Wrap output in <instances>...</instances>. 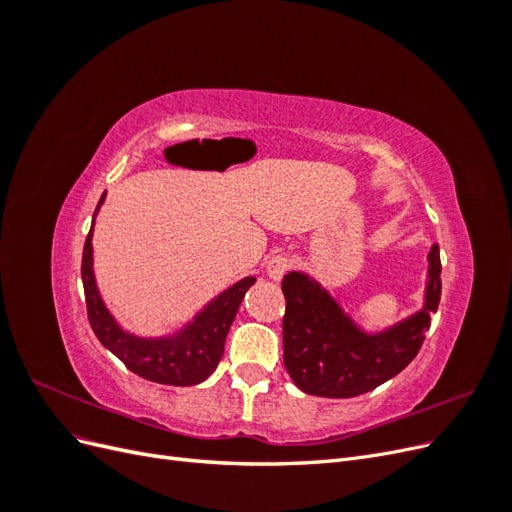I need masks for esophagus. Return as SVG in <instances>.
Returning <instances> with one entry per match:
<instances>
[{"instance_id": "1", "label": "esophagus", "mask_w": 512, "mask_h": 512, "mask_svg": "<svg viewBox=\"0 0 512 512\" xmlns=\"http://www.w3.org/2000/svg\"><path fill=\"white\" fill-rule=\"evenodd\" d=\"M288 269H290V258L284 254H275L267 260V275L273 282H280L282 277L288 273Z\"/></svg>"}]
</instances>
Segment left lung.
<instances>
[{
    "label": "left lung",
    "instance_id": "8db88e82",
    "mask_svg": "<svg viewBox=\"0 0 512 512\" xmlns=\"http://www.w3.org/2000/svg\"><path fill=\"white\" fill-rule=\"evenodd\" d=\"M440 247L429 252V282L421 312L376 335H367L331 294L305 273L282 280L284 365L307 395L346 399L374 391L397 376L421 350L442 294Z\"/></svg>",
    "mask_w": 512,
    "mask_h": 512
}]
</instances>
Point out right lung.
Returning a JSON list of instances; mask_svg holds the SVG:
<instances>
[{"instance_id": "1", "label": "right lung", "mask_w": 512, "mask_h": 512, "mask_svg": "<svg viewBox=\"0 0 512 512\" xmlns=\"http://www.w3.org/2000/svg\"><path fill=\"white\" fill-rule=\"evenodd\" d=\"M102 200L104 194L96 207V213ZM91 232H94V224H91L89 235L85 239L81 275L85 288L87 318L91 329H94L96 337L100 339V344L111 350L136 376L145 380L170 386H192L207 380L222 359L230 324L237 316V309L247 288L256 282V277H245V280L224 290L220 297H215L194 318V322L183 327L179 333L158 339L138 337L123 331L100 299L94 277Z\"/></svg>"}]
</instances>
